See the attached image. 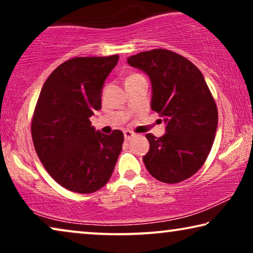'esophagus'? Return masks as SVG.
<instances>
[{
  "label": "esophagus",
  "mask_w": 253,
  "mask_h": 253,
  "mask_svg": "<svg viewBox=\"0 0 253 253\" xmlns=\"http://www.w3.org/2000/svg\"><path fill=\"white\" fill-rule=\"evenodd\" d=\"M134 136L133 132H131L130 130H126L124 131V138H126V140H130L131 138Z\"/></svg>",
  "instance_id": "obj_1"
}]
</instances>
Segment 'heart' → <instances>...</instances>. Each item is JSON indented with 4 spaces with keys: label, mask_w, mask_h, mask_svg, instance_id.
Returning a JSON list of instances; mask_svg holds the SVG:
<instances>
[{
    "label": "heart",
    "mask_w": 253,
    "mask_h": 253,
    "mask_svg": "<svg viewBox=\"0 0 253 253\" xmlns=\"http://www.w3.org/2000/svg\"><path fill=\"white\" fill-rule=\"evenodd\" d=\"M136 76H140V75H138V74H132L131 76H129V77L127 78H132V77H136Z\"/></svg>",
    "instance_id": "obj_1"
}]
</instances>
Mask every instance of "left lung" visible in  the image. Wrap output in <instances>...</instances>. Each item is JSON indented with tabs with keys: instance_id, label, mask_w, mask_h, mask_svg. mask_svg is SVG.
<instances>
[{
	"instance_id": "left-lung-1",
	"label": "left lung",
	"mask_w": 253,
	"mask_h": 253,
	"mask_svg": "<svg viewBox=\"0 0 253 253\" xmlns=\"http://www.w3.org/2000/svg\"><path fill=\"white\" fill-rule=\"evenodd\" d=\"M127 63L150 76L151 107L167 124L162 137L146 134L145 167L169 184L191 177L209 157L217 127L216 103L204 76L188 58L162 48L130 56Z\"/></svg>"
}]
</instances>
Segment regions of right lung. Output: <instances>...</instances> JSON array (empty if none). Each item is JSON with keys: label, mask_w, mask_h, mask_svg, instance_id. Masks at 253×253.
Returning <instances> with one entry per match:
<instances>
[{"label": "right lung", "mask_w": 253, "mask_h": 253, "mask_svg": "<svg viewBox=\"0 0 253 253\" xmlns=\"http://www.w3.org/2000/svg\"><path fill=\"white\" fill-rule=\"evenodd\" d=\"M117 61L119 55L65 61L38 98L31 122L34 148L48 174L72 192L101 189L122 151V131L103 134L89 121L101 109L102 85Z\"/></svg>", "instance_id": "right-lung-1"}]
</instances>
